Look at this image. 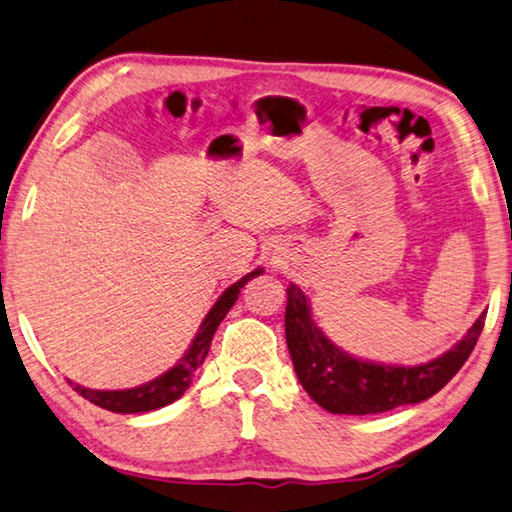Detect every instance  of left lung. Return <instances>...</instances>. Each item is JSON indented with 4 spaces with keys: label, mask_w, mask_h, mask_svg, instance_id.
Wrapping results in <instances>:
<instances>
[{
    "label": "left lung",
    "mask_w": 512,
    "mask_h": 512,
    "mask_svg": "<svg viewBox=\"0 0 512 512\" xmlns=\"http://www.w3.org/2000/svg\"><path fill=\"white\" fill-rule=\"evenodd\" d=\"M486 312L459 344L436 360L418 366H387L346 355L315 324L301 288L290 283L285 306V339L294 371L308 396L330 414H382L432 398L468 360L483 330Z\"/></svg>",
    "instance_id": "obj_1"
}]
</instances>
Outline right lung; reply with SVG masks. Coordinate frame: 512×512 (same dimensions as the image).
Masks as SVG:
<instances>
[{
  "instance_id": "right-lung-1",
  "label": "right lung",
  "mask_w": 512,
  "mask_h": 512,
  "mask_svg": "<svg viewBox=\"0 0 512 512\" xmlns=\"http://www.w3.org/2000/svg\"><path fill=\"white\" fill-rule=\"evenodd\" d=\"M258 274H263V270L249 272L247 276H242L238 283H233L231 288H227L220 294V299L215 301V306L209 310V315L204 317L202 326L193 339V344L188 346V351L184 353L182 360H179L173 369L166 371L164 375H159V378L141 384V387L123 389V391L85 389L71 380L69 384L74 387V391L80 393V396L87 398L89 402H94L96 407L114 411V414H143V411H152V409L170 405V402H175L179 396H184L188 384L193 382L197 366H200L204 362V357L209 355L215 330H218L220 321L227 317V312L231 310L233 303H236L242 285Z\"/></svg>"
}]
</instances>
